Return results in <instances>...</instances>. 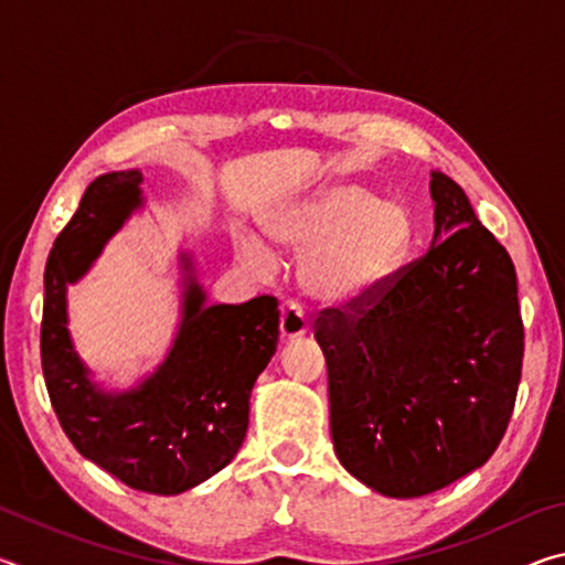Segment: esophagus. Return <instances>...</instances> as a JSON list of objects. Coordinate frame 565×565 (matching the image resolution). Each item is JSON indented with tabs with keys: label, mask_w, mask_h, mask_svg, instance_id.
<instances>
[{
	"label": "esophagus",
	"mask_w": 565,
	"mask_h": 565,
	"mask_svg": "<svg viewBox=\"0 0 565 565\" xmlns=\"http://www.w3.org/2000/svg\"><path fill=\"white\" fill-rule=\"evenodd\" d=\"M279 329H281V341H294V339H299V337H303L306 331H309V321H306L301 306H296V303H284L281 306Z\"/></svg>",
	"instance_id": "obj_1"
}]
</instances>
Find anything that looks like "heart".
I'll return each instance as SVG.
<instances>
[{
    "label": "heart",
    "instance_id": "heart-1",
    "mask_svg": "<svg viewBox=\"0 0 565 565\" xmlns=\"http://www.w3.org/2000/svg\"><path fill=\"white\" fill-rule=\"evenodd\" d=\"M274 244L299 256L301 289L327 306H351L379 294L404 271L416 224L401 204L379 202L356 184H329L264 218ZM246 269L269 276L279 259L259 236L236 234Z\"/></svg>",
    "mask_w": 565,
    "mask_h": 565
}]
</instances>
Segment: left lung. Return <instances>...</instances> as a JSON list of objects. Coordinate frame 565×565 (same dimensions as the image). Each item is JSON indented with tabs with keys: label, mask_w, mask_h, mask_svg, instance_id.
<instances>
[{
	"label": "left lung",
	"mask_w": 565,
	"mask_h": 565,
	"mask_svg": "<svg viewBox=\"0 0 565 565\" xmlns=\"http://www.w3.org/2000/svg\"><path fill=\"white\" fill-rule=\"evenodd\" d=\"M434 242L366 301L323 309L331 438L341 466L388 499L481 468L513 414L523 363L515 269L444 171Z\"/></svg>",
	"instance_id": "8db88e82"
}]
</instances>
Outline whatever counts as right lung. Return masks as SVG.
Instances as JSON below:
<instances>
[{"label":"right lung","instance_id":"1","mask_svg":"<svg viewBox=\"0 0 565 565\" xmlns=\"http://www.w3.org/2000/svg\"><path fill=\"white\" fill-rule=\"evenodd\" d=\"M141 181L139 169L97 177L56 236L44 269L42 371L76 451L129 489L177 495L242 448L252 388L279 343V309L274 296L206 303L194 259L181 252V317L164 361L129 388H104L74 349L66 289L145 206Z\"/></svg>","mask_w":565,"mask_h":565}]
</instances>
